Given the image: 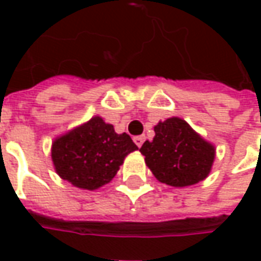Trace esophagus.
<instances>
[{"label":"esophagus","instance_id":"34e87169","mask_svg":"<svg viewBox=\"0 0 261 261\" xmlns=\"http://www.w3.org/2000/svg\"><path fill=\"white\" fill-rule=\"evenodd\" d=\"M144 141H145V137L144 136H137L134 137V142H136V145L138 148L141 147L142 144H144Z\"/></svg>","mask_w":261,"mask_h":261}]
</instances>
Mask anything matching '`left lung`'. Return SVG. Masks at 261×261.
<instances>
[{
  "label": "left lung",
  "instance_id": "8db88e82",
  "mask_svg": "<svg viewBox=\"0 0 261 261\" xmlns=\"http://www.w3.org/2000/svg\"><path fill=\"white\" fill-rule=\"evenodd\" d=\"M152 141L141 153L153 176L169 186L185 187L204 180L211 170L215 149L179 117L159 121Z\"/></svg>",
  "mask_w": 261,
  "mask_h": 261
}]
</instances>
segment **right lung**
<instances>
[{
    "mask_svg": "<svg viewBox=\"0 0 261 261\" xmlns=\"http://www.w3.org/2000/svg\"><path fill=\"white\" fill-rule=\"evenodd\" d=\"M138 149L128 134H117L100 117L76 127L53 142L51 158L60 177L74 186L95 190L113 179L120 165Z\"/></svg>",
    "mask_w": 261,
    "mask_h": 261,
    "instance_id": "right-lung-1",
    "label": "right lung"
}]
</instances>
